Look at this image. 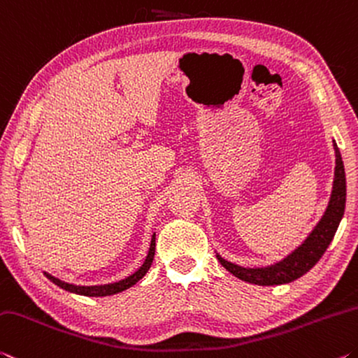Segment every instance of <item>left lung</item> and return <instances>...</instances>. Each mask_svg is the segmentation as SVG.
I'll use <instances>...</instances> for the list:
<instances>
[{
  "instance_id": "obj_1",
  "label": "left lung",
  "mask_w": 358,
  "mask_h": 358,
  "mask_svg": "<svg viewBox=\"0 0 358 358\" xmlns=\"http://www.w3.org/2000/svg\"><path fill=\"white\" fill-rule=\"evenodd\" d=\"M336 155V166H335V180H333V190L328 203L325 214L314 230L309 233V236L304 239L300 248L295 249L290 255H287L284 260H280L274 265L265 268H244L234 265L231 262H227L217 255V260L222 266L228 269L233 276L250 284L259 285H279L289 284L292 280L301 278L306 274L315 263L320 260V257L325 254L328 245H330L333 236L338 230L339 222H341L345 208V173L344 163L341 158L336 143H333Z\"/></svg>"
}]
</instances>
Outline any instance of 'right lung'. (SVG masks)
Listing matches in <instances>:
<instances>
[{"label":"right lung","mask_w":358,"mask_h":358,"mask_svg":"<svg viewBox=\"0 0 358 358\" xmlns=\"http://www.w3.org/2000/svg\"><path fill=\"white\" fill-rule=\"evenodd\" d=\"M154 255H155V234H154V236H152L149 254H148V257H145L143 266H141L136 273H133L131 276H128V278L122 279V280H119V282H114V284H104V285H73V284L63 282V280L57 279L54 276H50V274H47V273H44V274L47 276V279H50L55 285L62 287L63 290L71 292V294H78V295H84V296H109V295H115V294H119V292H124L127 289H130V287H133L134 284H136L138 280L143 279L145 276V273L149 271V268L152 265V260H154Z\"/></svg>","instance_id":"add662e5"}]
</instances>
